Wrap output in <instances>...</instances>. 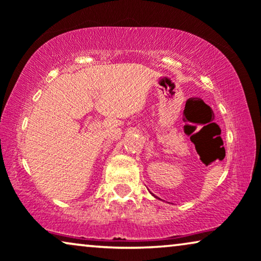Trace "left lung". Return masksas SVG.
<instances>
[{
	"mask_svg": "<svg viewBox=\"0 0 261 261\" xmlns=\"http://www.w3.org/2000/svg\"><path fill=\"white\" fill-rule=\"evenodd\" d=\"M153 196H154V195H153ZM154 197H155V196H154Z\"/></svg>",
	"mask_w": 261,
	"mask_h": 261,
	"instance_id": "obj_1",
	"label": "left lung"
}]
</instances>
